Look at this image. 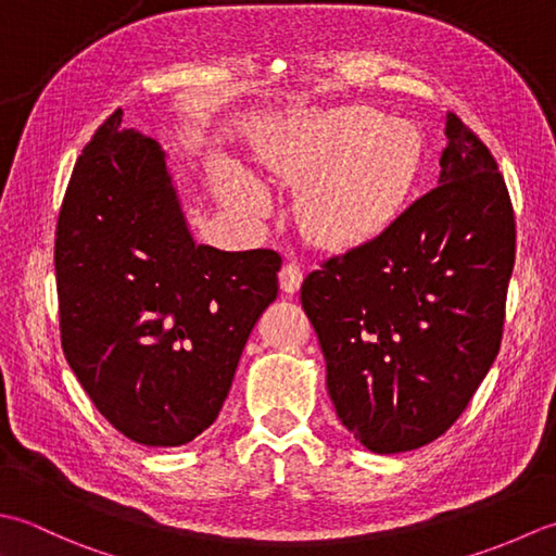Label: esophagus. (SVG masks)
Instances as JSON below:
<instances>
[{
  "label": "esophagus",
  "instance_id": "obj_1",
  "mask_svg": "<svg viewBox=\"0 0 556 556\" xmlns=\"http://www.w3.org/2000/svg\"><path fill=\"white\" fill-rule=\"evenodd\" d=\"M302 278H304L302 268H300L298 264H294V262L282 266V268H280V288H282V292H288V294L298 292L300 286H302Z\"/></svg>",
  "mask_w": 556,
  "mask_h": 556
}]
</instances>
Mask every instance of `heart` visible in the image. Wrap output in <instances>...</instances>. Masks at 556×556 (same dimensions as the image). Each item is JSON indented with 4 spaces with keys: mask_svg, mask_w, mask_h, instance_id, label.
Instances as JSON below:
<instances>
[{
    "mask_svg": "<svg viewBox=\"0 0 556 556\" xmlns=\"http://www.w3.org/2000/svg\"><path fill=\"white\" fill-rule=\"evenodd\" d=\"M417 161V136L403 122L369 110L341 112L302 163V177L316 179L302 199L304 225L326 244L369 240L395 218ZM225 191L244 213L266 208L264 189L242 173L225 177Z\"/></svg>",
    "mask_w": 556,
    "mask_h": 556,
    "instance_id": "1",
    "label": "heart"
}]
</instances>
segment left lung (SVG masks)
Wrapping results in <instances>:
<instances>
[{"mask_svg":"<svg viewBox=\"0 0 556 556\" xmlns=\"http://www.w3.org/2000/svg\"><path fill=\"white\" fill-rule=\"evenodd\" d=\"M439 185L387 230L304 278L336 415L362 446L441 437L500 353L516 258L511 197L490 149L446 112Z\"/></svg>","mask_w":556,"mask_h":556,"instance_id":"obj_1","label":"left lung"}]
</instances>
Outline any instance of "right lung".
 I'll return each mask as SVG.
<instances>
[{
    "label": "right lung",
    "mask_w": 556,
    "mask_h": 556,
    "mask_svg": "<svg viewBox=\"0 0 556 556\" xmlns=\"http://www.w3.org/2000/svg\"><path fill=\"white\" fill-rule=\"evenodd\" d=\"M280 264L274 249L191 240L161 143L112 112L78 155L56 220L64 357L117 432L189 444L228 399Z\"/></svg>",
    "instance_id": "1"
}]
</instances>
